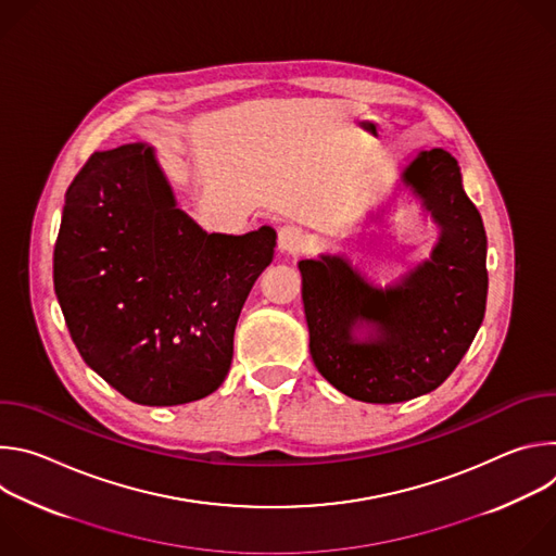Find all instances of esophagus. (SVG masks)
Returning <instances> with one entry per match:
<instances>
[{"mask_svg":"<svg viewBox=\"0 0 556 556\" xmlns=\"http://www.w3.org/2000/svg\"><path fill=\"white\" fill-rule=\"evenodd\" d=\"M277 244H279V251H281V253L299 255V253H305V251H307L309 240H307V235H305L301 228H296V226H283V228L279 230Z\"/></svg>","mask_w":556,"mask_h":556,"instance_id":"34e87169","label":"esophagus"}]
</instances>
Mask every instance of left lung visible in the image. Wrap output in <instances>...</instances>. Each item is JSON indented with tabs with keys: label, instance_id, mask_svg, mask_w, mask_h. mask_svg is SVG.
Returning <instances> with one entry per match:
<instances>
[{
	"label": "left lung",
	"instance_id": "left-lung-1",
	"mask_svg": "<svg viewBox=\"0 0 556 556\" xmlns=\"http://www.w3.org/2000/svg\"><path fill=\"white\" fill-rule=\"evenodd\" d=\"M403 182L440 228L431 257L378 288L345 257L301 260L309 354L321 376L363 403H405L440 387L478 334L489 292L486 230L455 157L420 151Z\"/></svg>",
	"mask_w": 556,
	"mask_h": 556
}]
</instances>
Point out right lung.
I'll use <instances>...</instances> for the list:
<instances>
[{
    "label": "right lung",
    "instance_id": "right-lung-1",
    "mask_svg": "<svg viewBox=\"0 0 556 556\" xmlns=\"http://www.w3.org/2000/svg\"><path fill=\"white\" fill-rule=\"evenodd\" d=\"M277 232L202 230L151 147L90 155L65 193L54 292L84 361L125 399L174 407L226 378L244 301Z\"/></svg>",
    "mask_w": 556,
    "mask_h": 556
}]
</instances>
